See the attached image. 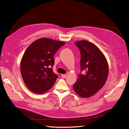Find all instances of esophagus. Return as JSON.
<instances>
[{
	"instance_id": "34e87169",
	"label": "esophagus",
	"mask_w": 129,
	"mask_h": 129,
	"mask_svg": "<svg viewBox=\"0 0 129 129\" xmlns=\"http://www.w3.org/2000/svg\"><path fill=\"white\" fill-rule=\"evenodd\" d=\"M61 77H62V78H66V76H66V74H61Z\"/></svg>"
}]
</instances>
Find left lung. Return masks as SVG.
Returning a JSON list of instances; mask_svg holds the SVG:
<instances>
[{
	"label": "left lung",
	"instance_id": "obj_1",
	"mask_svg": "<svg viewBox=\"0 0 129 129\" xmlns=\"http://www.w3.org/2000/svg\"><path fill=\"white\" fill-rule=\"evenodd\" d=\"M80 51L81 72L73 89L80 96L87 98L102 88L107 80L109 67L106 58L97 47L82 40L75 43Z\"/></svg>",
	"mask_w": 129,
	"mask_h": 129
}]
</instances>
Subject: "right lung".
Returning a JSON list of instances; mask_svg holds the SVG:
<instances>
[{
	"instance_id": "right-lung-1",
	"label": "right lung",
	"mask_w": 129,
	"mask_h": 129,
	"mask_svg": "<svg viewBox=\"0 0 129 129\" xmlns=\"http://www.w3.org/2000/svg\"><path fill=\"white\" fill-rule=\"evenodd\" d=\"M65 44L47 38L32 43L25 50L21 61V74L28 88L37 93H44L51 88L57 79L53 71L54 55Z\"/></svg>"
}]
</instances>
